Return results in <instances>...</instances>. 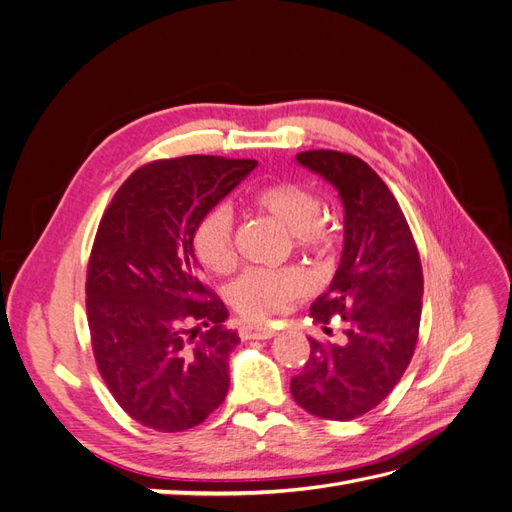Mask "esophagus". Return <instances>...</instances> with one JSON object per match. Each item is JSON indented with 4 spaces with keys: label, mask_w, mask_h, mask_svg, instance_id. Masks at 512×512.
I'll return each mask as SVG.
<instances>
[{
    "label": "esophagus",
    "mask_w": 512,
    "mask_h": 512,
    "mask_svg": "<svg viewBox=\"0 0 512 512\" xmlns=\"http://www.w3.org/2000/svg\"><path fill=\"white\" fill-rule=\"evenodd\" d=\"M239 335L241 339H271L275 331L269 327H252V324H245V327L239 329Z\"/></svg>",
    "instance_id": "1"
}]
</instances>
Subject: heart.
Wrapping results in <instances>:
<instances>
[{"label":"heart","instance_id":"heart-1","mask_svg":"<svg viewBox=\"0 0 512 512\" xmlns=\"http://www.w3.org/2000/svg\"><path fill=\"white\" fill-rule=\"evenodd\" d=\"M250 205L290 232L301 252L324 258L333 250L335 232L318 218L322 203L305 185L290 181L262 185L250 194ZM192 250L200 265L213 273L232 269V218L226 207H215L200 218L192 235ZM307 288V277L299 269L247 271L230 286V303L243 318L262 322L292 299L303 297Z\"/></svg>","mask_w":512,"mask_h":512}]
</instances>
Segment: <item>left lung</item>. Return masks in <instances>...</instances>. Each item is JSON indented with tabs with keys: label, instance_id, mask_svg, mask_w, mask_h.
<instances>
[{
	"label": "left lung",
	"instance_id": "1",
	"mask_svg": "<svg viewBox=\"0 0 512 512\" xmlns=\"http://www.w3.org/2000/svg\"><path fill=\"white\" fill-rule=\"evenodd\" d=\"M297 162L331 183L344 205V247L329 290L312 305L316 322L342 314L346 342L312 354L290 382L309 414L350 421L376 408L404 376L423 307V269L395 196L363 160L339 151H303Z\"/></svg>",
	"mask_w": 512,
	"mask_h": 512
}]
</instances>
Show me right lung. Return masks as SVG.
<instances>
[{
	"label": "right lung",
	"mask_w": 512,
	"mask_h": 512,
	"mask_svg": "<svg viewBox=\"0 0 512 512\" xmlns=\"http://www.w3.org/2000/svg\"><path fill=\"white\" fill-rule=\"evenodd\" d=\"M256 166L222 156L151 162L121 185L98 226L85 286L91 344L117 404L149 429L196 427L228 393L239 335L222 327L220 299L203 301L192 235ZM190 321L208 331L188 330Z\"/></svg>",
	"instance_id": "right-lung-1"
}]
</instances>
